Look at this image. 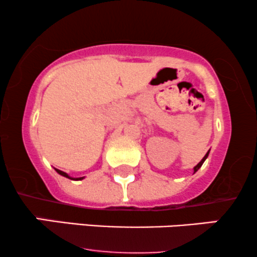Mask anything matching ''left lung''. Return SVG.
<instances>
[{
	"label": "left lung",
	"mask_w": 257,
	"mask_h": 257,
	"mask_svg": "<svg viewBox=\"0 0 257 257\" xmlns=\"http://www.w3.org/2000/svg\"><path fill=\"white\" fill-rule=\"evenodd\" d=\"M208 155H209V152H206V155L204 156V157H203V159H202V161H200V162H199V163H198V164H197V166L193 168L194 173H196V172H197V170H198V169H199V168H200V167H202V164H203V163H204V161H205V159H206V158H208Z\"/></svg>",
	"instance_id": "1"
}]
</instances>
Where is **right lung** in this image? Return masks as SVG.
Segmentation results:
<instances>
[{"label": "right lung", "instance_id": "add662e5", "mask_svg": "<svg viewBox=\"0 0 257 257\" xmlns=\"http://www.w3.org/2000/svg\"><path fill=\"white\" fill-rule=\"evenodd\" d=\"M55 170H57V173H58V174H60V175H63V176H65V178H67V179H71V180H82V179H84V178H77V179H73V178H71V176L67 175L66 173L61 172V170H59V169H55Z\"/></svg>", "mask_w": 257, "mask_h": 257}]
</instances>
